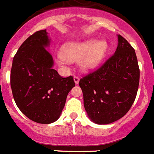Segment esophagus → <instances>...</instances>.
<instances>
[{
    "mask_svg": "<svg viewBox=\"0 0 154 154\" xmlns=\"http://www.w3.org/2000/svg\"><path fill=\"white\" fill-rule=\"evenodd\" d=\"M73 80H74V82L76 85H77V84L79 83V81H80V78L77 76H75L74 77H73Z\"/></svg>",
    "mask_w": 154,
    "mask_h": 154,
    "instance_id": "obj_1",
    "label": "esophagus"
}]
</instances>
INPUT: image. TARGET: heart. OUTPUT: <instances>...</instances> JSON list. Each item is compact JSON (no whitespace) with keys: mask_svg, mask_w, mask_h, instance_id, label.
I'll return each mask as SVG.
<instances>
[{"mask_svg":"<svg viewBox=\"0 0 154 154\" xmlns=\"http://www.w3.org/2000/svg\"><path fill=\"white\" fill-rule=\"evenodd\" d=\"M107 45L104 41L87 39L80 42H68L61 49L57 56L60 65L66 66L70 61H79V66L84 71L97 68L105 57Z\"/></svg>","mask_w":154,"mask_h":154,"instance_id":"obj_1","label":"heart"}]
</instances>
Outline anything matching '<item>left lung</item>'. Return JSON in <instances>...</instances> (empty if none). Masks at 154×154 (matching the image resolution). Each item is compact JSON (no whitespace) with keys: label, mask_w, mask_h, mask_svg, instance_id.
<instances>
[{"label":"left lung","mask_w":154,"mask_h":154,"mask_svg":"<svg viewBox=\"0 0 154 154\" xmlns=\"http://www.w3.org/2000/svg\"><path fill=\"white\" fill-rule=\"evenodd\" d=\"M113 55L93 73L80 80L88 117L109 124L126 115L135 100L140 71L135 51L120 35Z\"/></svg>","instance_id":"8db88e82"}]
</instances>
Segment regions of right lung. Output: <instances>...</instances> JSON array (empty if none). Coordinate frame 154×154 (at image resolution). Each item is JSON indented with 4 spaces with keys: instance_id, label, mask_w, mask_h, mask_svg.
I'll return each instance as SVG.
<instances>
[{
    "instance_id": "right-lung-1",
    "label": "right lung",
    "mask_w": 154,
    "mask_h": 154,
    "mask_svg": "<svg viewBox=\"0 0 154 154\" xmlns=\"http://www.w3.org/2000/svg\"><path fill=\"white\" fill-rule=\"evenodd\" d=\"M47 30L36 32L22 43L12 61L11 88L16 105L34 122L49 124L59 119L66 97L75 86L72 76L62 77L54 69L47 49Z\"/></svg>"
}]
</instances>
